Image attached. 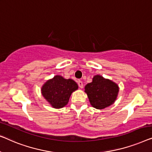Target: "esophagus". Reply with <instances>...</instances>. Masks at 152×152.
Here are the masks:
<instances>
[{
	"label": "esophagus",
	"mask_w": 152,
	"mask_h": 152,
	"mask_svg": "<svg viewBox=\"0 0 152 152\" xmlns=\"http://www.w3.org/2000/svg\"><path fill=\"white\" fill-rule=\"evenodd\" d=\"M78 86H79V87H80V88L82 89L83 87V82H82V81H81V80H78Z\"/></svg>",
	"instance_id": "34e87169"
}]
</instances>
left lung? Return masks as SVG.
<instances>
[{"label":"left lung","instance_id":"1","mask_svg":"<svg viewBox=\"0 0 152 152\" xmlns=\"http://www.w3.org/2000/svg\"><path fill=\"white\" fill-rule=\"evenodd\" d=\"M85 92L93 107L102 110L114 103L118 97L119 87L110 79L96 75L92 82L85 85Z\"/></svg>","mask_w":152,"mask_h":152}]
</instances>
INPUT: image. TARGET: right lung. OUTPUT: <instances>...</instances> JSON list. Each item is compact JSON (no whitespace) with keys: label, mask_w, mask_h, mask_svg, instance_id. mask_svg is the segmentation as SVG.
<instances>
[{"label":"right lung","mask_w":152,"mask_h":152,"mask_svg":"<svg viewBox=\"0 0 152 152\" xmlns=\"http://www.w3.org/2000/svg\"><path fill=\"white\" fill-rule=\"evenodd\" d=\"M78 89L74 80L56 75L47 80L40 90L42 96L53 108L60 109L67 105L72 94Z\"/></svg>","instance_id":"1"}]
</instances>
